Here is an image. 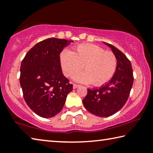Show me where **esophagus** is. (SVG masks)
Returning a JSON list of instances; mask_svg holds the SVG:
<instances>
[{
	"instance_id": "1",
	"label": "esophagus",
	"mask_w": 153,
	"mask_h": 153,
	"mask_svg": "<svg viewBox=\"0 0 153 153\" xmlns=\"http://www.w3.org/2000/svg\"><path fill=\"white\" fill-rule=\"evenodd\" d=\"M79 86V85H78V84H74V85H73V88H74V89H76L77 88H78Z\"/></svg>"
}]
</instances>
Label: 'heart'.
I'll return each instance as SVG.
<instances>
[{"mask_svg":"<svg viewBox=\"0 0 153 153\" xmlns=\"http://www.w3.org/2000/svg\"><path fill=\"white\" fill-rule=\"evenodd\" d=\"M62 70L67 77L76 74L74 79L84 84L102 86L112 78L117 69V59L112 52L92 44H80L73 53L64 50L60 54Z\"/></svg>","mask_w":153,"mask_h":153,"instance_id":"b5f03b06","label":"heart"}]
</instances>
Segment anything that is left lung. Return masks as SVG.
I'll return each instance as SVG.
<instances>
[{
    "mask_svg": "<svg viewBox=\"0 0 153 153\" xmlns=\"http://www.w3.org/2000/svg\"><path fill=\"white\" fill-rule=\"evenodd\" d=\"M104 43L117 57V69L107 84L99 88L88 89L82 102L90 113L106 117L116 113L125 105L132 87L134 76L131 64L127 56L112 45Z\"/></svg>",
    "mask_w": 153,
    "mask_h": 153,
    "instance_id": "left-lung-1",
    "label": "left lung"
}]
</instances>
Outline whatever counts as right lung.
Wrapping results in <instances>:
<instances>
[{
  "label": "right lung",
  "instance_id": "add662e5",
  "mask_svg": "<svg viewBox=\"0 0 153 153\" xmlns=\"http://www.w3.org/2000/svg\"><path fill=\"white\" fill-rule=\"evenodd\" d=\"M72 40L48 38L33 46L20 67L19 82L28 107L38 115L50 118L62 110L73 84L63 76L60 53Z\"/></svg>",
  "mask_w": 153,
  "mask_h": 153
}]
</instances>
